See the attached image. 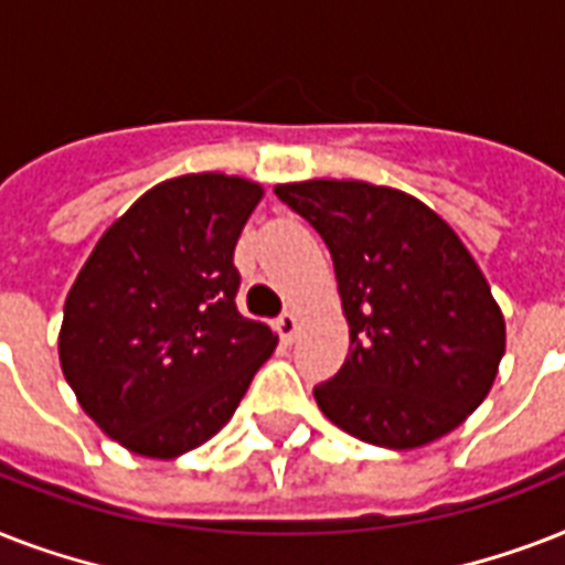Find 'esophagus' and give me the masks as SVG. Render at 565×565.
Returning <instances> with one entry per match:
<instances>
[{
  "label": "esophagus",
  "mask_w": 565,
  "mask_h": 565,
  "mask_svg": "<svg viewBox=\"0 0 565 565\" xmlns=\"http://www.w3.org/2000/svg\"><path fill=\"white\" fill-rule=\"evenodd\" d=\"M275 328H278L281 340L292 343V340H296V334H299V317H296L292 310H287V313H281V317L275 319Z\"/></svg>",
  "instance_id": "1"
}]
</instances>
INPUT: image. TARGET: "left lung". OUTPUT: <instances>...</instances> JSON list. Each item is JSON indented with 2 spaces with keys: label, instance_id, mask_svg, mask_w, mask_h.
<instances>
[{
  "label": "left lung",
  "instance_id": "left-lung-1",
  "mask_svg": "<svg viewBox=\"0 0 565 565\" xmlns=\"http://www.w3.org/2000/svg\"><path fill=\"white\" fill-rule=\"evenodd\" d=\"M275 195L326 239L349 322L343 370L313 386L319 411L381 448L446 437L504 358V317L469 248L402 190L317 179Z\"/></svg>",
  "mask_w": 565,
  "mask_h": 565
}]
</instances>
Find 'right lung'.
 <instances>
[{
  "label": "right lung",
  "instance_id": "1",
  "mask_svg": "<svg viewBox=\"0 0 565 565\" xmlns=\"http://www.w3.org/2000/svg\"><path fill=\"white\" fill-rule=\"evenodd\" d=\"M264 188L199 172L143 193L82 266L57 354L84 413L119 446L170 460L234 416L275 352L237 310L234 246Z\"/></svg>",
  "mask_w": 565,
  "mask_h": 565
}]
</instances>
